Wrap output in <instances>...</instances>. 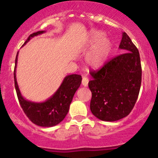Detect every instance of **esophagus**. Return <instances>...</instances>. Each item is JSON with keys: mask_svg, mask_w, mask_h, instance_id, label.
Wrapping results in <instances>:
<instances>
[{"mask_svg": "<svg viewBox=\"0 0 158 158\" xmlns=\"http://www.w3.org/2000/svg\"><path fill=\"white\" fill-rule=\"evenodd\" d=\"M89 83V79L86 77V76H83L82 78V85L83 86H87Z\"/></svg>", "mask_w": 158, "mask_h": 158, "instance_id": "esophagus-1", "label": "esophagus"}]
</instances>
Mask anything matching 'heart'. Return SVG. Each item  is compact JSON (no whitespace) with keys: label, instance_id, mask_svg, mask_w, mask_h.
Segmentation results:
<instances>
[{"label":"heart","instance_id":"b5f03b06","mask_svg":"<svg viewBox=\"0 0 158 158\" xmlns=\"http://www.w3.org/2000/svg\"><path fill=\"white\" fill-rule=\"evenodd\" d=\"M86 47H91L85 58L89 66L92 68H99L103 66L111 49V41L109 38L104 36L102 32L92 30L87 39Z\"/></svg>","mask_w":158,"mask_h":158}]
</instances>
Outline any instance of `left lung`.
<instances>
[{
  "mask_svg": "<svg viewBox=\"0 0 158 158\" xmlns=\"http://www.w3.org/2000/svg\"><path fill=\"white\" fill-rule=\"evenodd\" d=\"M119 48L125 52L110 60L100 69L90 72L91 111L98 119L106 122H114L128 115L141 88L142 71L140 54L125 32Z\"/></svg>",
  "mask_w": 158,
  "mask_h": 158,
  "instance_id": "obj_1",
  "label": "left lung"
}]
</instances>
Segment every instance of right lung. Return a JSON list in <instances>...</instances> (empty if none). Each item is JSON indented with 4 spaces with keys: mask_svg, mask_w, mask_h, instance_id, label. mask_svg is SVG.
<instances>
[{
    "mask_svg": "<svg viewBox=\"0 0 158 158\" xmlns=\"http://www.w3.org/2000/svg\"><path fill=\"white\" fill-rule=\"evenodd\" d=\"M45 31L42 30L30 34L23 45H25L32 37L42 34ZM17 56L18 52L16 56L14 72V85L19 102L25 114L33 124L38 126L52 127L58 125L65 118L69 111V106L75 92L81 85L82 76L77 74L66 76L58 90L49 99L44 102H33L27 101L21 95L16 79Z\"/></svg>",
    "mask_w": 158,
    "mask_h": 158,
    "instance_id": "1",
    "label": "right lung"
}]
</instances>
